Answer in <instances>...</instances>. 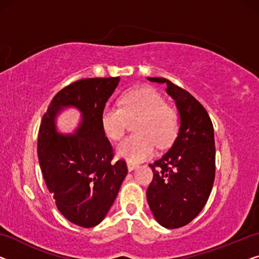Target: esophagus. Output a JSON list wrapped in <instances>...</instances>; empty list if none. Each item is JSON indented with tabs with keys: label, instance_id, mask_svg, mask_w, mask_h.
I'll list each match as a JSON object with an SVG mask.
<instances>
[{
	"label": "esophagus",
	"instance_id": "1",
	"mask_svg": "<svg viewBox=\"0 0 259 259\" xmlns=\"http://www.w3.org/2000/svg\"><path fill=\"white\" fill-rule=\"evenodd\" d=\"M126 166H128L129 171H133V169H135L138 166V164L133 163V161H128V163H126Z\"/></svg>",
	"mask_w": 259,
	"mask_h": 259
}]
</instances>
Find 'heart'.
Here are the masks:
<instances>
[{
  "instance_id": "obj_1",
  "label": "heart",
  "mask_w": 259,
  "mask_h": 259,
  "mask_svg": "<svg viewBox=\"0 0 259 259\" xmlns=\"http://www.w3.org/2000/svg\"><path fill=\"white\" fill-rule=\"evenodd\" d=\"M119 106H105L101 114L103 133L118 141L124 135L128 119H138L135 133L117 145L119 157L129 161H142L151 157L154 148L168 145L178 131V117L171 107L165 105L159 93L144 86L129 91L122 96Z\"/></svg>"
}]
</instances>
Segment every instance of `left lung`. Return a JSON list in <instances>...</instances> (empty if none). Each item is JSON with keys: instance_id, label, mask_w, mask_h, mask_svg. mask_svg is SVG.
Wrapping results in <instances>:
<instances>
[{"instance_id": "obj_1", "label": "left lung", "mask_w": 259, "mask_h": 259, "mask_svg": "<svg viewBox=\"0 0 259 259\" xmlns=\"http://www.w3.org/2000/svg\"><path fill=\"white\" fill-rule=\"evenodd\" d=\"M166 93L179 111L178 136L163 157L150 164L153 179L146 198L157 222L165 228H180L199 215L209 198L215 178V141L213 123L203 106L171 81Z\"/></svg>"}]
</instances>
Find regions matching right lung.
<instances>
[{
    "mask_svg": "<svg viewBox=\"0 0 259 259\" xmlns=\"http://www.w3.org/2000/svg\"><path fill=\"white\" fill-rule=\"evenodd\" d=\"M119 78L78 80L58 92L41 119L37 152L46 186L58 210L83 228L98 226L116 199L128 167L113 163V146L103 133L101 114ZM76 107L81 122L74 134L57 133L61 110Z\"/></svg>",
    "mask_w": 259,
    "mask_h": 259,
    "instance_id": "add662e5",
    "label": "right lung"
}]
</instances>
